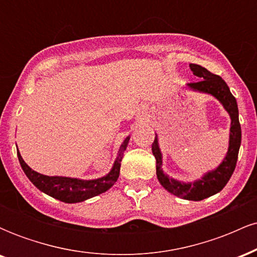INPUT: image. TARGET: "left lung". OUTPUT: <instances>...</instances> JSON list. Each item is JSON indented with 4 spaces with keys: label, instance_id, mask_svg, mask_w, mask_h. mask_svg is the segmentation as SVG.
Instances as JSON below:
<instances>
[{
    "label": "left lung",
    "instance_id": "8db88e82",
    "mask_svg": "<svg viewBox=\"0 0 257 257\" xmlns=\"http://www.w3.org/2000/svg\"><path fill=\"white\" fill-rule=\"evenodd\" d=\"M190 69L194 76L202 79L196 83H188L186 85V89L214 96L223 106L231 118L228 149H227L225 158L215 169L208 170L200 176V179L191 182L180 181V180L172 178L167 173H164L163 168H162L163 155H162L161 147H159L157 134H156L155 141L152 144V153L156 158V163H157L156 164V174H157L159 184L163 186L168 192L179 197V198L198 202V200H203L219 193L231 179L235 169V164H237L238 152H239L241 143V129L237 100L232 95L226 82L220 76L213 75L200 65L190 64Z\"/></svg>",
    "mask_w": 257,
    "mask_h": 257
}]
</instances>
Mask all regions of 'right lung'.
<instances>
[{"label": "right lung", "instance_id": "obj_1", "mask_svg": "<svg viewBox=\"0 0 257 257\" xmlns=\"http://www.w3.org/2000/svg\"><path fill=\"white\" fill-rule=\"evenodd\" d=\"M129 140H131V135H128L123 140L110 172L106 174V175L101 176V178L91 180L69 178V176L43 175V174L35 172L34 169H31L25 163L18 147L17 152L20 166L24 170L25 175L28 176L29 180L36 186L41 192L48 194L53 198L64 203H79L106 192L114 185V182L117 181L119 176L120 162H122L123 153H124L126 146H128Z\"/></svg>", "mask_w": 257, "mask_h": 257}]
</instances>
